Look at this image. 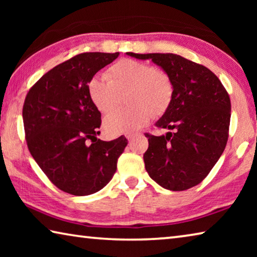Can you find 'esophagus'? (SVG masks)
Returning <instances> with one entry per match:
<instances>
[{
	"instance_id": "34e87169",
	"label": "esophagus",
	"mask_w": 257,
	"mask_h": 257,
	"mask_svg": "<svg viewBox=\"0 0 257 257\" xmlns=\"http://www.w3.org/2000/svg\"><path fill=\"white\" fill-rule=\"evenodd\" d=\"M137 135H138V133H127L124 136L128 139V141H130V139H133L135 136H137Z\"/></svg>"
}]
</instances>
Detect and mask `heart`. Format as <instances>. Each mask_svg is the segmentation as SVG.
<instances>
[{"instance_id": "heart-1", "label": "heart", "mask_w": 257, "mask_h": 257, "mask_svg": "<svg viewBox=\"0 0 257 257\" xmlns=\"http://www.w3.org/2000/svg\"><path fill=\"white\" fill-rule=\"evenodd\" d=\"M128 89L132 105L105 116L104 128L110 135L136 132L152 115H162L173 96V84L167 72L142 61L122 59L107 69L105 77L95 76L87 85L92 103L99 112L107 113L118 102V93Z\"/></svg>"}]
</instances>
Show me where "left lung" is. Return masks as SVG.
Segmentation results:
<instances>
[{
  "label": "left lung",
  "instance_id": "8db88e82",
  "mask_svg": "<svg viewBox=\"0 0 257 257\" xmlns=\"http://www.w3.org/2000/svg\"><path fill=\"white\" fill-rule=\"evenodd\" d=\"M127 54L152 60L173 84L170 105L155 123L169 132L161 136L146 134V171L156 184L169 190H186L198 185L227 145L231 114L227 90L210 69L180 55Z\"/></svg>",
  "mask_w": 257,
  "mask_h": 257
}]
</instances>
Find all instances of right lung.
I'll return each mask as SVG.
<instances>
[{"instance_id": "add662e5", "label": "right lung", "mask_w": 257, "mask_h": 257, "mask_svg": "<svg viewBox=\"0 0 257 257\" xmlns=\"http://www.w3.org/2000/svg\"><path fill=\"white\" fill-rule=\"evenodd\" d=\"M116 53L89 52L73 56L46 72L26 96L23 118L30 154L47 178L75 196L105 187L128 141L97 139L99 112L87 85Z\"/></svg>"}]
</instances>
